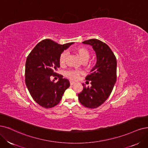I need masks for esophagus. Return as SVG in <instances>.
Listing matches in <instances>:
<instances>
[{
	"label": "esophagus",
	"instance_id": "obj_1",
	"mask_svg": "<svg viewBox=\"0 0 148 148\" xmlns=\"http://www.w3.org/2000/svg\"><path fill=\"white\" fill-rule=\"evenodd\" d=\"M75 83L74 82H73V81H70V85H74Z\"/></svg>",
	"mask_w": 148,
	"mask_h": 148
}]
</instances>
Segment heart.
I'll return each mask as SVG.
<instances>
[{"instance_id": "heart-1", "label": "heart", "mask_w": 148, "mask_h": 148, "mask_svg": "<svg viewBox=\"0 0 148 148\" xmlns=\"http://www.w3.org/2000/svg\"><path fill=\"white\" fill-rule=\"evenodd\" d=\"M74 51L75 53H77L80 59L82 60L83 62H86L88 60L90 57V52L88 49L86 48L84 46H79L77 47L74 48ZM68 57V52L64 51L63 52L59 57V64L61 66H64L66 62V59ZM81 74V72L77 70H74V69H70L67 71L65 73V75L66 76L71 80H76L79 78V76Z\"/></svg>"}]
</instances>
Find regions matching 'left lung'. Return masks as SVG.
I'll list each match as a JSON object with an SVG mask.
<instances>
[{
	"label": "left lung",
	"mask_w": 148,
	"mask_h": 148,
	"mask_svg": "<svg viewBox=\"0 0 148 148\" xmlns=\"http://www.w3.org/2000/svg\"><path fill=\"white\" fill-rule=\"evenodd\" d=\"M91 45L96 52L97 62L85 79L91 81V87L83 84V90L78 95L82 105L90 108L101 106L110 95L116 81V58L105 42L91 39L82 42ZM88 82V81H87Z\"/></svg>",
	"instance_id": "1"
}]
</instances>
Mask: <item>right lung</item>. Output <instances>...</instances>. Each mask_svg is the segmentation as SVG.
I'll return each instance as SVG.
<instances>
[{
    "mask_svg": "<svg viewBox=\"0 0 148 148\" xmlns=\"http://www.w3.org/2000/svg\"><path fill=\"white\" fill-rule=\"evenodd\" d=\"M74 42L61 45L46 39L38 43L27 56L25 63V84L34 101L42 107L52 108L61 101L65 90L70 85L66 79L58 75L55 83L51 76H56L60 68L59 57L64 49Z\"/></svg>",
    "mask_w": 148,
    "mask_h": 148,
    "instance_id": "right-lung-1",
    "label": "right lung"
}]
</instances>
